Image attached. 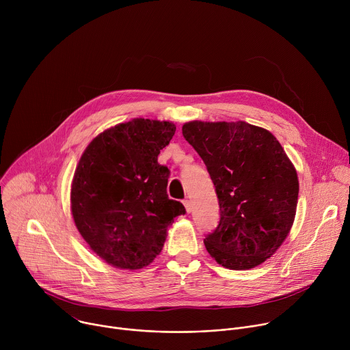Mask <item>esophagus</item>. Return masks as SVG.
<instances>
[{
  "label": "esophagus",
  "instance_id": "34e87169",
  "mask_svg": "<svg viewBox=\"0 0 350 350\" xmlns=\"http://www.w3.org/2000/svg\"><path fill=\"white\" fill-rule=\"evenodd\" d=\"M183 204H184L185 211H187L188 213H191V212H192V204H191V201H188V199H185V201H183Z\"/></svg>",
  "mask_w": 350,
  "mask_h": 350
}]
</instances>
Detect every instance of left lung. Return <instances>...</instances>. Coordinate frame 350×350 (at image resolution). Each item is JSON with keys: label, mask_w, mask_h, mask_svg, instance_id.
Masks as SVG:
<instances>
[{"label": "left lung", "mask_w": 350, "mask_h": 350, "mask_svg": "<svg viewBox=\"0 0 350 350\" xmlns=\"http://www.w3.org/2000/svg\"><path fill=\"white\" fill-rule=\"evenodd\" d=\"M216 187L220 221L204 239L223 267L254 269L271 258L295 220L299 181L278 139L246 122L183 126Z\"/></svg>", "instance_id": "8db88e82"}]
</instances>
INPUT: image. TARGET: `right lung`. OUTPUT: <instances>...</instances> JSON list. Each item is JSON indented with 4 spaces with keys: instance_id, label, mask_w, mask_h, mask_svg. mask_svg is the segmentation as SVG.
<instances>
[{
    "instance_id": "obj_1",
    "label": "right lung",
    "mask_w": 350,
    "mask_h": 350,
    "mask_svg": "<svg viewBox=\"0 0 350 350\" xmlns=\"http://www.w3.org/2000/svg\"><path fill=\"white\" fill-rule=\"evenodd\" d=\"M176 133L170 122L133 119L98 134L76 167L70 208L84 241L108 265L137 270L161 254L167 228L185 213L167 196L158 163Z\"/></svg>"
}]
</instances>
